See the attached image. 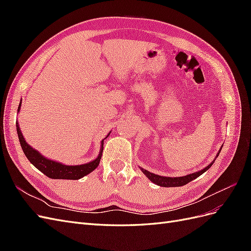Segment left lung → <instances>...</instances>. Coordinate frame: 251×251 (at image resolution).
I'll return each mask as SVG.
<instances>
[{"instance_id": "left-lung-1", "label": "left lung", "mask_w": 251, "mask_h": 251, "mask_svg": "<svg viewBox=\"0 0 251 251\" xmlns=\"http://www.w3.org/2000/svg\"><path fill=\"white\" fill-rule=\"evenodd\" d=\"M221 150H222V148H220L218 154H217V156L215 158V160L217 159V157L219 156ZM215 160H212L211 163H209L207 166H205V168L202 169L201 171H198V172H196V173L189 174V175H186V176H182V177H164V176H159V175H156L154 173H151V172H149L147 170H143L142 168H140V166H139V169L142 171V173L144 175H146L148 179H150L151 182H153V183H155V184H157L159 186H162V187H175V186H183V185L187 184L188 182H191L194 179L201 176L203 173L206 172L210 168V166L214 164Z\"/></svg>"}]
</instances>
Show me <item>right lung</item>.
I'll use <instances>...</instances> for the list:
<instances>
[{
    "mask_svg": "<svg viewBox=\"0 0 251 251\" xmlns=\"http://www.w3.org/2000/svg\"><path fill=\"white\" fill-rule=\"evenodd\" d=\"M21 104H22V101L19 104L18 112H20L21 110ZM17 132H18L19 140H20L23 151H24V154L27 157L28 160L31 162L37 170L41 171L43 174H45L47 177L51 179H68V180H78L82 177L87 176L88 174L93 172L97 168L98 164L100 162V158L102 155L103 140L105 138H108L110 135L109 133L107 136H105V138L101 140L100 154H98V156L94 159V160L90 161L88 163L79 164V165H67L62 162L48 159L47 157L43 156L39 151L33 149L31 146H29L21 132L18 121H17Z\"/></svg>",
    "mask_w": 251,
    "mask_h": 251,
    "instance_id": "1",
    "label": "right lung"
}]
</instances>
